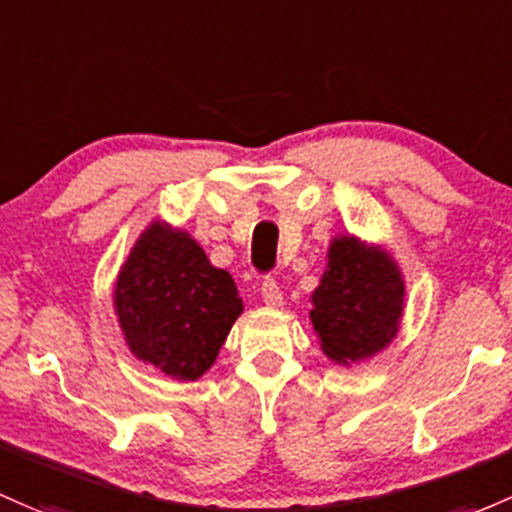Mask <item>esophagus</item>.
Segmentation results:
<instances>
[{
	"label": "esophagus",
	"instance_id": "34e87169",
	"mask_svg": "<svg viewBox=\"0 0 512 512\" xmlns=\"http://www.w3.org/2000/svg\"><path fill=\"white\" fill-rule=\"evenodd\" d=\"M260 294H262V301H265L267 306H282V292H279V284L274 282L272 277L262 279Z\"/></svg>",
	"mask_w": 512,
	"mask_h": 512
}]
</instances>
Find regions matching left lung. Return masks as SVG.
Returning a JSON list of instances; mask_svg holds the SVG:
<instances>
[{"instance_id": "8db88e82", "label": "left lung", "mask_w": 512, "mask_h": 512, "mask_svg": "<svg viewBox=\"0 0 512 512\" xmlns=\"http://www.w3.org/2000/svg\"><path fill=\"white\" fill-rule=\"evenodd\" d=\"M311 324L333 363L373 358L397 336L405 279L383 247L341 235L328 247V267L311 294Z\"/></svg>"}]
</instances>
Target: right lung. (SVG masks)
Instances as JSON below:
<instances>
[{
  "mask_svg": "<svg viewBox=\"0 0 512 512\" xmlns=\"http://www.w3.org/2000/svg\"><path fill=\"white\" fill-rule=\"evenodd\" d=\"M115 311L129 351L188 383L215 363L242 299L191 235L154 220L117 274Z\"/></svg>",
  "mask_w": 512,
  "mask_h": 512,
  "instance_id": "add662e5",
  "label": "right lung"
}]
</instances>
